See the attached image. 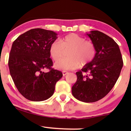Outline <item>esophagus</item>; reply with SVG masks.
Returning <instances> with one entry per match:
<instances>
[{"instance_id": "1", "label": "esophagus", "mask_w": 131, "mask_h": 131, "mask_svg": "<svg viewBox=\"0 0 131 131\" xmlns=\"http://www.w3.org/2000/svg\"><path fill=\"white\" fill-rule=\"evenodd\" d=\"M62 73H63V76H65V75H67V74L68 73V72H66V71H63V72H62Z\"/></svg>"}]
</instances>
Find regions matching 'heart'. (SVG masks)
Wrapping results in <instances>:
<instances>
[{
    "label": "heart",
    "mask_w": 131,
    "mask_h": 131,
    "mask_svg": "<svg viewBox=\"0 0 131 131\" xmlns=\"http://www.w3.org/2000/svg\"><path fill=\"white\" fill-rule=\"evenodd\" d=\"M69 50L68 58L62 59L55 63V68L61 70H73L91 61L96 55L94 45L91 41L75 34L66 35L59 42L54 41L49 47V54L54 61L62 56L64 51Z\"/></svg>",
    "instance_id": "heart-1"
}]
</instances>
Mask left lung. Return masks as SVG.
Here are the masks:
<instances>
[{
    "label": "left lung",
    "mask_w": 131,
    "mask_h": 131,
    "mask_svg": "<svg viewBox=\"0 0 131 131\" xmlns=\"http://www.w3.org/2000/svg\"><path fill=\"white\" fill-rule=\"evenodd\" d=\"M94 45V59L76 73L72 94L79 101L93 103L105 97L112 90L123 67L118 44L109 36L97 30L87 34Z\"/></svg>",
    "instance_id": "8db88e82"
}]
</instances>
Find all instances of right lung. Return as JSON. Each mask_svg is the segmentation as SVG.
Segmentation results:
<instances>
[{
	"mask_svg": "<svg viewBox=\"0 0 131 131\" xmlns=\"http://www.w3.org/2000/svg\"><path fill=\"white\" fill-rule=\"evenodd\" d=\"M54 31L34 28L13 42L8 65L10 76L21 94L27 100L41 101L52 96L56 82L63 77L52 68L49 47L57 39ZM46 68L47 73L42 70Z\"/></svg>",
	"mask_w": 131,
	"mask_h": 131,
	"instance_id": "add662e5",
	"label": "right lung"
}]
</instances>
